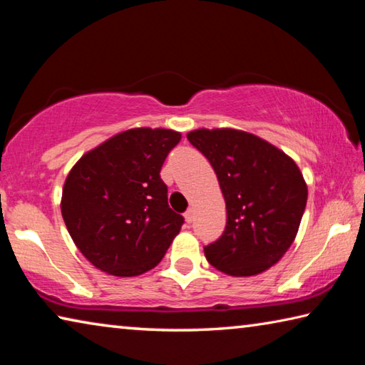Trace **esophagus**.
<instances>
[{
    "label": "esophagus",
    "mask_w": 365,
    "mask_h": 365,
    "mask_svg": "<svg viewBox=\"0 0 365 365\" xmlns=\"http://www.w3.org/2000/svg\"><path fill=\"white\" fill-rule=\"evenodd\" d=\"M185 220H187V224H191V222H193V209H188V211L185 212Z\"/></svg>",
    "instance_id": "esophagus-1"
}]
</instances>
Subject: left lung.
<instances>
[{
  "mask_svg": "<svg viewBox=\"0 0 365 365\" xmlns=\"http://www.w3.org/2000/svg\"><path fill=\"white\" fill-rule=\"evenodd\" d=\"M187 138L217 175L227 206L222 237L205 248L209 264L251 277L277 264L294 242L307 187L294 160L256 135L197 128Z\"/></svg>",
  "mask_w": 365,
  "mask_h": 365,
  "instance_id": "8db88e82",
  "label": "left lung"
}]
</instances>
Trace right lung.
Segmentation results:
<instances>
[{"instance_id": "1", "label": "right lung", "mask_w": 365, "mask_h": 365, "mask_svg": "<svg viewBox=\"0 0 365 365\" xmlns=\"http://www.w3.org/2000/svg\"><path fill=\"white\" fill-rule=\"evenodd\" d=\"M182 135L130 128L78 159L61 212L80 252L106 274L135 277L160 262L183 217L168 202L160 168Z\"/></svg>"}]
</instances>
